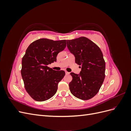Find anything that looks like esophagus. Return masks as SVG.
Segmentation results:
<instances>
[{
	"label": "esophagus",
	"instance_id": "obj_1",
	"mask_svg": "<svg viewBox=\"0 0 131 131\" xmlns=\"http://www.w3.org/2000/svg\"><path fill=\"white\" fill-rule=\"evenodd\" d=\"M65 73H66V75H69V73H69V72H67V71H65Z\"/></svg>",
	"mask_w": 131,
	"mask_h": 131
}]
</instances>
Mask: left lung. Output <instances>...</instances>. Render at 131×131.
<instances>
[{
    "label": "left lung",
    "mask_w": 131,
    "mask_h": 131,
    "mask_svg": "<svg viewBox=\"0 0 131 131\" xmlns=\"http://www.w3.org/2000/svg\"><path fill=\"white\" fill-rule=\"evenodd\" d=\"M67 45L75 63L81 67L79 74L70 73L73 78L69 84L70 92L80 100H90L98 92L104 80L103 55L100 47L86 37L68 40Z\"/></svg>",
    "instance_id": "1"
}]
</instances>
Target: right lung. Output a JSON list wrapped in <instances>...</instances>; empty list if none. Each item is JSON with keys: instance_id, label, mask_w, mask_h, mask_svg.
I'll return each instance as SVG.
<instances>
[{"instance_id": "right-lung-1", "label": "right lung", "mask_w": 131, "mask_h": 131, "mask_svg": "<svg viewBox=\"0 0 131 131\" xmlns=\"http://www.w3.org/2000/svg\"><path fill=\"white\" fill-rule=\"evenodd\" d=\"M66 46V40L42 38L28 47L22 58L21 75L26 91L35 101H46L56 93L65 72L53 70L47 65L56 61L57 55Z\"/></svg>"}]
</instances>
